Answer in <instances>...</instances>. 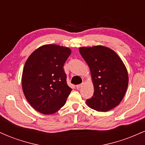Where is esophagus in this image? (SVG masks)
Instances as JSON below:
<instances>
[{
	"label": "esophagus",
	"mask_w": 145,
	"mask_h": 145,
	"mask_svg": "<svg viewBox=\"0 0 145 145\" xmlns=\"http://www.w3.org/2000/svg\"><path fill=\"white\" fill-rule=\"evenodd\" d=\"M83 85H84V83H82V84H78V85H76V89H80L81 87H82V86Z\"/></svg>",
	"instance_id": "1"
}]
</instances>
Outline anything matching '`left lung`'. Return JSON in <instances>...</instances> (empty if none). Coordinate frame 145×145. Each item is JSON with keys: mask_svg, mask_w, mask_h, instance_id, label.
<instances>
[{"mask_svg": "<svg viewBox=\"0 0 145 145\" xmlns=\"http://www.w3.org/2000/svg\"><path fill=\"white\" fill-rule=\"evenodd\" d=\"M80 53L89 65L93 95L86 101L91 108L107 112L123 99L129 82L127 68L119 55L103 46L80 47Z\"/></svg>", "mask_w": 145, "mask_h": 145, "instance_id": "8db88e82", "label": "left lung"}]
</instances>
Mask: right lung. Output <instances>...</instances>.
<instances>
[{
	"label": "right lung",
	"mask_w": 145,
	"mask_h": 145,
	"mask_svg": "<svg viewBox=\"0 0 145 145\" xmlns=\"http://www.w3.org/2000/svg\"><path fill=\"white\" fill-rule=\"evenodd\" d=\"M71 53L69 48L46 44L36 49L25 63L22 85L31 106L44 114L57 112L66 103L71 89L63 65Z\"/></svg>",
	"instance_id": "1"
}]
</instances>
